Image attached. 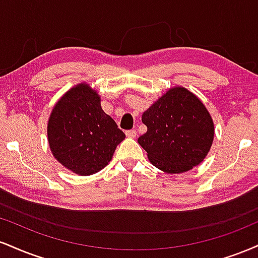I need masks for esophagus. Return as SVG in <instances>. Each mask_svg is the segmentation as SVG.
Returning a JSON list of instances; mask_svg holds the SVG:
<instances>
[{"instance_id":"1","label":"esophagus","mask_w":258,"mask_h":258,"mask_svg":"<svg viewBox=\"0 0 258 258\" xmlns=\"http://www.w3.org/2000/svg\"><path fill=\"white\" fill-rule=\"evenodd\" d=\"M126 136L130 138H135L137 136V131L136 130H128V131H126Z\"/></svg>"}]
</instances>
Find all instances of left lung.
<instances>
[{
    "label": "left lung",
    "mask_w": 258,
    "mask_h": 258,
    "mask_svg": "<svg viewBox=\"0 0 258 258\" xmlns=\"http://www.w3.org/2000/svg\"><path fill=\"white\" fill-rule=\"evenodd\" d=\"M147 133L138 138L150 162L174 174L190 170L209 153L214 123L204 104L184 88L170 89L144 111Z\"/></svg>",
    "instance_id": "obj_1"
}]
</instances>
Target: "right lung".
<instances>
[{"mask_svg":"<svg viewBox=\"0 0 258 258\" xmlns=\"http://www.w3.org/2000/svg\"><path fill=\"white\" fill-rule=\"evenodd\" d=\"M115 121L101 108V98L88 84L62 96L48 122L51 153L76 174L90 175L107 166L125 139Z\"/></svg>","mask_w":258,"mask_h":258,"instance_id":"right-lung-1","label":"right lung"}]
</instances>
